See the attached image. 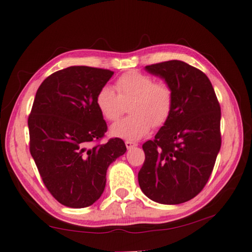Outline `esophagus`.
Returning <instances> with one entry per match:
<instances>
[{"label": "esophagus", "mask_w": 252, "mask_h": 252, "mask_svg": "<svg viewBox=\"0 0 252 252\" xmlns=\"http://www.w3.org/2000/svg\"><path fill=\"white\" fill-rule=\"evenodd\" d=\"M126 146L127 149H130V148H132V147L137 146V144H136V143H133V142H131V141H126Z\"/></svg>", "instance_id": "34e87169"}]
</instances>
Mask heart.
Wrapping results in <instances>:
<instances>
[{
  "label": "heart",
  "instance_id": "obj_1",
  "mask_svg": "<svg viewBox=\"0 0 252 252\" xmlns=\"http://www.w3.org/2000/svg\"><path fill=\"white\" fill-rule=\"evenodd\" d=\"M116 89L104 85L97 96L96 105L106 120L119 119L129 104L131 116L118 121L110 127V133L123 140L137 141L151 131L153 126L164 125L173 107V94L168 84L138 71H130L117 80Z\"/></svg>",
  "mask_w": 252,
  "mask_h": 252
}]
</instances>
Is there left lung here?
Here are the masks:
<instances>
[{
	"label": "left lung",
	"mask_w": 252,
	"mask_h": 252,
	"mask_svg": "<svg viewBox=\"0 0 252 252\" xmlns=\"http://www.w3.org/2000/svg\"><path fill=\"white\" fill-rule=\"evenodd\" d=\"M173 94L172 111L155 140L143 145L145 161L138 184L162 205L190 200L205 187L221 148V108L210 80L181 61L146 66Z\"/></svg>",
	"instance_id": "1"
}]
</instances>
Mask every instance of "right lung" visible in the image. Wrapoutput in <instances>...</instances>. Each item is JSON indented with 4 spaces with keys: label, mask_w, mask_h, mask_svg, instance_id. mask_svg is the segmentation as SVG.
<instances>
[{
    "label": "right lung",
    "mask_w": 252,
    "mask_h": 252,
    "mask_svg": "<svg viewBox=\"0 0 252 252\" xmlns=\"http://www.w3.org/2000/svg\"><path fill=\"white\" fill-rule=\"evenodd\" d=\"M114 72L71 66L37 89L28 119L30 153L46 189L62 205L85 208L98 199L109 165L126 152L121 138L92 146L107 131L96 105Z\"/></svg>",
    "instance_id": "add662e5"
}]
</instances>
